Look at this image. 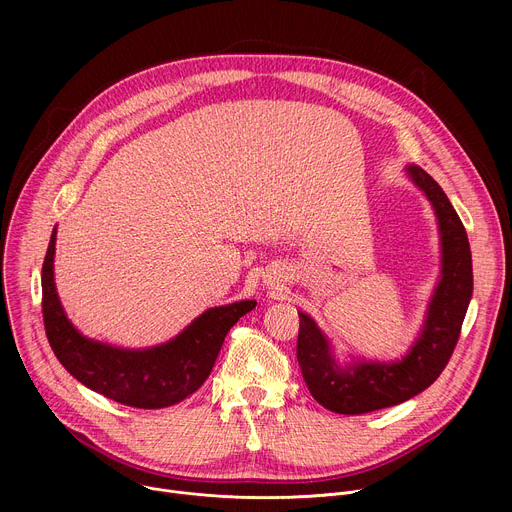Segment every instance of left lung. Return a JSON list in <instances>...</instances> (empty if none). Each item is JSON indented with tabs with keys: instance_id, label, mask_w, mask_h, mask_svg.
Returning a JSON list of instances; mask_svg holds the SVG:
<instances>
[{
	"instance_id": "1",
	"label": "left lung",
	"mask_w": 512,
	"mask_h": 512,
	"mask_svg": "<svg viewBox=\"0 0 512 512\" xmlns=\"http://www.w3.org/2000/svg\"><path fill=\"white\" fill-rule=\"evenodd\" d=\"M405 172L435 210L442 275L429 300L421 334L401 360H356L342 367L324 332L308 314L298 312V362L304 381L312 397L334 413H371L425 391L446 369L472 298V253L458 212L425 170L411 164Z\"/></svg>"
}]
</instances>
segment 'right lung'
I'll return each instance as SVG.
<instances>
[{"instance_id":"add662e5","label":"right lung","mask_w":512,"mask_h":512,"mask_svg":"<svg viewBox=\"0 0 512 512\" xmlns=\"http://www.w3.org/2000/svg\"><path fill=\"white\" fill-rule=\"evenodd\" d=\"M52 231L42 265V316L62 367L95 393L137 409H162L190 397L208 379L227 332L257 302L210 308L176 338L152 348H117L83 336L66 318L54 283Z\"/></svg>"}]
</instances>
